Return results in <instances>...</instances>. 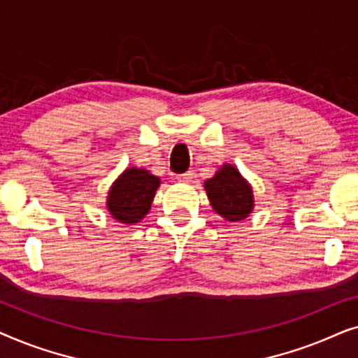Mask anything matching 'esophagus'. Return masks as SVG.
<instances>
[{
	"mask_svg": "<svg viewBox=\"0 0 358 358\" xmlns=\"http://www.w3.org/2000/svg\"><path fill=\"white\" fill-rule=\"evenodd\" d=\"M176 179H178L179 182H189V180L194 179V173H192V171H187V173L176 176Z\"/></svg>",
	"mask_w": 358,
	"mask_h": 358,
	"instance_id": "34e87169",
	"label": "esophagus"
}]
</instances>
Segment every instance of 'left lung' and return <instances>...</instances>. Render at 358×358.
I'll return each mask as SVG.
<instances>
[{"label": "left lung", "instance_id": "obj_1", "mask_svg": "<svg viewBox=\"0 0 358 358\" xmlns=\"http://www.w3.org/2000/svg\"><path fill=\"white\" fill-rule=\"evenodd\" d=\"M203 187L210 205L227 222H243L252 213V185L243 178L236 166L222 164L213 178L205 180Z\"/></svg>", "mask_w": 358, "mask_h": 358}]
</instances>
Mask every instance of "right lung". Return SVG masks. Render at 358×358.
<instances>
[{
  "instance_id": "add662e5",
  "label": "right lung",
  "mask_w": 358,
  "mask_h": 358,
  "mask_svg": "<svg viewBox=\"0 0 358 358\" xmlns=\"http://www.w3.org/2000/svg\"><path fill=\"white\" fill-rule=\"evenodd\" d=\"M161 180L143 168H127L107 192L106 207L110 217L122 224H135L150 212Z\"/></svg>"
}]
</instances>
